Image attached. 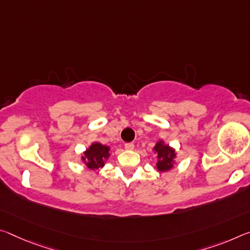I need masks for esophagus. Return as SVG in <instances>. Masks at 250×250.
Segmentation results:
<instances>
[{"label":"esophagus","instance_id":"esophagus-1","mask_svg":"<svg viewBox=\"0 0 250 250\" xmlns=\"http://www.w3.org/2000/svg\"><path fill=\"white\" fill-rule=\"evenodd\" d=\"M133 148H134V145L132 144V142H128V144L125 145V150H133Z\"/></svg>","mask_w":250,"mask_h":250}]
</instances>
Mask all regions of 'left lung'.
Segmentation results:
<instances>
[{
    "label": "left lung",
    "instance_id": "left-lung-1",
    "mask_svg": "<svg viewBox=\"0 0 250 250\" xmlns=\"http://www.w3.org/2000/svg\"><path fill=\"white\" fill-rule=\"evenodd\" d=\"M154 153L157 154V170L158 171H168V170L173 168V164H175L176 158V151L171 146L166 145L164 141H158L156 146H153Z\"/></svg>",
    "mask_w": 250,
    "mask_h": 250
}]
</instances>
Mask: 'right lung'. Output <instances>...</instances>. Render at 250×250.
<instances>
[{
    "mask_svg": "<svg viewBox=\"0 0 250 250\" xmlns=\"http://www.w3.org/2000/svg\"><path fill=\"white\" fill-rule=\"evenodd\" d=\"M110 148L108 146H104L99 142H93L88 149L83 152L81 157L86 167L91 170H97L104 166L105 160L110 156Z\"/></svg>",
    "mask_w": 250,
    "mask_h": 250,
    "instance_id": "obj_1",
    "label": "right lung"
}]
</instances>
